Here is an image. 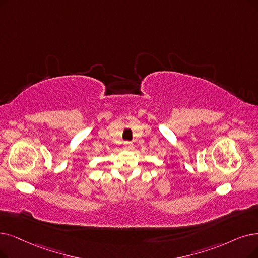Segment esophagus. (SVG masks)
<instances>
[{
    "label": "esophagus",
    "mask_w": 258,
    "mask_h": 258,
    "mask_svg": "<svg viewBox=\"0 0 258 258\" xmlns=\"http://www.w3.org/2000/svg\"><path fill=\"white\" fill-rule=\"evenodd\" d=\"M124 150H132L133 149V143L131 141H124Z\"/></svg>",
    "instance_id": "34e87169"
}]
</instances>
